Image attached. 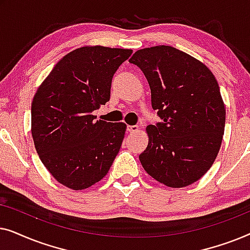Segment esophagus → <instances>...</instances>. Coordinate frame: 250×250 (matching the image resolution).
Returning <instances> with one entry per match:
<instances>
[{"label":"esophagus","instance_id":"obj_1","mask_svg":"<svg viewBox=\"0 0 250 250\" xmlns=\"http://www.w3.org/2000/svg\"><path fill=\"white\" fill-rule=\"evenodd\" d=\"M139 131V126L138 125H128L127 126V132L129 133H134Z\"/></svg>","mask_w":250,"mask_h":250}]
</instances>
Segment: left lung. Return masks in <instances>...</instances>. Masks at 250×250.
Returning a JSON list of instances; mask_svg holds the SVG:
<instances>
[{
    "instance_id": "1",
    "label": "left lung",
    "mask_w": 250,
    "mask_h": 250,
    "mask_svg": "<svg viewBox=\"0 0 250 250\" xmlns=\"http://www.w3.org/2000/svg\"><path fill=\"white\" fill-rule=\"evenodd\" d=\"M129 62L145 74L162 118L146 128L149 143L140 162L167 187L190 186L213 165L223 139L225 107L216 78L196 58L168 45L136 51Z\"/></svg>"
}]
</instances>
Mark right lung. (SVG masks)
<instances>
[{
    "label": "right lung",
    "mask_w": 250,
    "mask_h": 250,
    "mask_svg": "<svg viewBox=\"0 0 250 250\" xmlns=\"http://www.w3.org/2000/svg\"><path fill=\"white\" fill-rule=\"evenodd\" d=\"M133 51L101 45L71 51L58 62L32 102V135L51 175L73 190L90 188L109 172L126 124L95 121L110 99L112 76Z\"/></svg>",
    "instance_id": "add662e5"
}]
</instances>
